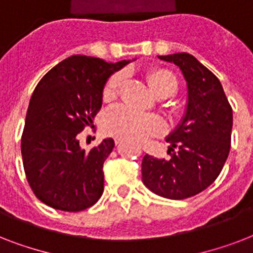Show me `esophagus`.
<instances>
[{"mask_svg":"<svg viewBox=\"0 0 253 253\" xmlns=\"http://www.w3.org/2000/svg\"><path fill=\"white\" fill-rule=\"evenodd\" d=\"M123 139L122 138H115V144H119V143H122Z\"/></svg>","mask_w":253,"mask_h":253,"instance_id":"esophagus-1","label":"esophagus"}]
</instances>
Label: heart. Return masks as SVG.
<instances>
[{"instance_id": "1", "label": "heart", "mask_w": 253, "mask_h": 253, "mask_svg": "<svg viewBox=\"0 0 253 253\" xmlns=\"http://www.w3.org/2000/svg\"><path fill=\"white\" fill-rule=\"evenodd\" d=\"M147 83L155 94L172 95L177 89V80L167 69H152L147 73ZM122 76L115 73L107 80L103 89V99L111 101L118 94ZM103 130L122 139H144L160 134L164 130L163 119L156 114L143 113L127 105H115L103 115Z\"/></svg>"}]
</instances>
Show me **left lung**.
<instances>
[{
	"mask_svg": "<svg viewBox=\"0 0 253 253\" xmlns=\"http://www.w3.org/2000/svg\"><path fill=\"white\" fill-rule=\"evenodd\" d=\"M180 68L186 86V110L167 136L169 159L146 155L143 182L151 192L169 200L201 193L219 176L231 144L232 109L218 77L186 52L159 56Z\"/></svg>",
	"mask_w": 253,
	"mask_h": 253,
	"instance_id": "1",
	"label": "left lung"
}]
</instances>
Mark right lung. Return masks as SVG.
Instances as JSON below:
<instances>
[{"instance_id": "obj_1", "label": "right lung", "mask_w": 253, "mask_h": 253, "mask_svg": "<svg viewBox=\"0 0 253 253\" xmlns=\"http://www.w3.org/2000/svg\"><path fill=\"white\" fill-rule=\"evenodd\" d=\"M128 63L73 55L55 65L37 85L21 150L27 181L43 204L75 212L93 206L102 196V167L114 140L107 138L85 151L77 135L93 125L107 79Z\"/></svg>"}]
</instances>
